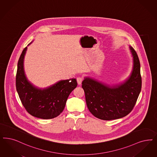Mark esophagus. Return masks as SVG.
I'll list each match as a JSON object with an SVG mask.
<instances>
[{"label":"esophagus","mask_w":157,"mask_h":157,"mask_svg":"<svg viewBox=\"0 0 157 157\" xmlns=\"http://www.w3.org/2000/svg\"><path fill=\"white\" fill-rule=\"evenodd\" d=\"M76 81H77L78 85H81L82 82V81H83V78L82 77H78L76 78Z\"/></svg>","instance_id":"1"}]
</instances>
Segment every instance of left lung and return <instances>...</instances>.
I'll use <instances>...</instances> for the list:
<instances>
[{"label":"left lung","mask_w":157,"mask_h":157,"mask_svg":"<svg viewBox=\"0 0 157 157\" xmlns=\"http://www.w3.org/2000/svg\"><path fill=\"white\" fill-rule=\"evenodd\" d=\"M129 48L133 67L124 82L111 86L87 77L82 82L87 108L98 119L109 121L123 118L135 105L141 89L140 64L135 49L132 46Z\"/></svg>","instance_id":"1"}]
</instances>
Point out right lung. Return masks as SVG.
<instances>
[{
  "mask_svg": "<svg viewBox=\"0 0 157 157\" xmlns=\"http://www.w3.org/2000/svg\"><path fill=\"white\" fill-rule=\"evenodd\" d=\"M27 49V47L22 50L17 64L16 84L19 98L24 108L31 115L41 119L54 118L64 110L70 94L77 86L76 79L60 81L44 89L33 86L28 81L24 70Z\"/></svg>",
  "mask_w": 157,
  "mask_h": 157,
  "instance_id": "add662e5",
  "label": "right lung"
}]
</instances>
